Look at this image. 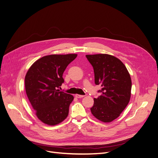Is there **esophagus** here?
<instances>
[{"label": "esophagus", "mask_w": 158, "mask_h": 158, "mask_svg": "<svg viewBox=\"0 0 158 158\" xmlns=\"http://www.w3.org/2000/svg\"><path fill=\"white\" fill-rule=\"evenodd\" d=\"M83 97H85V95H83L75 94V98H83Z\"/></svg>", "instance_id": "34e87169"}]
</instances>
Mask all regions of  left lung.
<instances>
[{"label": "left lung", "instance_id": "1", "mask_svg": "<svg viewBox=\"0 0 158 158\" xmlns=\"http://www.w3.org/2000/svg\"><path fill=\"white\" fill-rule=\"evenodd\" d=\"M86 57L94 68L95 84L102 86L98 91L101 95L94 99L91 112L98 119L110 123L119 117L130 101V75L125 64L113 56L95 54Z\"/></svg>", "mask_w": 158, "mask_h": 158}]
</instances>
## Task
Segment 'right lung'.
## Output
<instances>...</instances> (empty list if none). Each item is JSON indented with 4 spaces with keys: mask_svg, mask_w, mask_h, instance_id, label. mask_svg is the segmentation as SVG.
I'll return each instance as SVG.
<instances>
[{
    "mask_svg": "<svg viewBox=\"0 0 158 158\" xmlns=\"http://www.w3.org/2000/svg\"><path fill=\"white\" fill-rule=\"evenodd\" d=\"M77 54L50 55L36 60L27 72L25 89L37 117L48 125H56L68 115L73 96L60 92L63 74Z\"/></svg>",
    "mask_w": 158,
    "mask_h": 158,
    "instance_id": "1",
    "label": "right lung"
}]
</instances>
